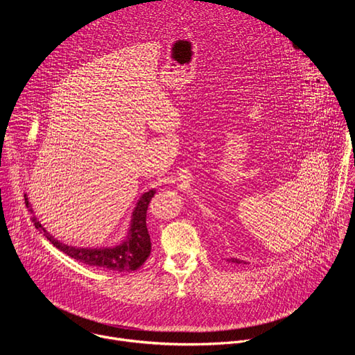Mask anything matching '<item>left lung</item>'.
<instances>
[{
    "mask_svg": "<svg viewBox=\"0 0 355 355\" xmlns=\"http://www.w3.org/2000/svg\"><path fill=\"white\" fill-rule=\"evenodd\" d=\"M230 261H232V263H237V264H241V261H240V260H237V259H230Z\"/></svg>",
    "mask_w": 355,
    "mask_h": 355,
    "instance_id": "1",
    "label": "left lung"
}]
</instances>
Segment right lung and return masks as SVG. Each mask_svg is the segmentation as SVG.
Returning <instances> with one entry per match:
<instances>
[{"label": "right lung", "instance_id": "right-lung-1", "mask_svg": "<svg viewBox=\"0 0 355 355\" xmlns=\"http://www.w3.org/2000/svg\"><path fill=\"white\" fill-rule=\"evenodd\" d=\"M153 196H155L153 189L141 195L133 211L128 239L121 245H116L112 248H80V247H71V245L63 244L59 240H56L52 234H49L42 227V225L36 220L35 216L32 218V220L35 223V227L43 230V234L47 237V240L56 248L63 251L69 257L83 264L101 268V270H107L112 272H132L139 267H141V264L147 260L151 251V243H150V234L146 225V216H147L148 204ZM25 204L29 208L26 195H25Z\"/></svg>", "mask_w": 355, "mask_h": 355}]
</instances>
